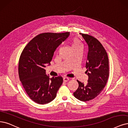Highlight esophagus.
Listing matches in <instances>:
<instances>
[{"mask_svg":"<svg viewBox=\"0 0 128 128\" xmlns=\"http://www.w3.org/2000/svg\"><path fill=\"white\" fill-rule=\"evenodd\" d=\"M69 81V78H66V77H65L63 78V81L65 82H68Z\"/></svg>","mask_w":128,"mask_h":128,"instance_id":"34e87169","label":"esophagus"}]
</instances>
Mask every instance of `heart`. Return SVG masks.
<instances>
[{"label":"heart","mask_w":128,"mask_h":128,"mask_svg":"<svg viewBox=\"0 0 128 128\" xmlns=\"http://www.w3.org/2000/svg\"><path fill=\"white\" fill-rule=\"evenodd\" d=\"M70 43L71 44L72 49H76L78 48H80V47H82V42L78 38H73L70 40Z\"/></svg>","instance_id":"1"}]
</instances>
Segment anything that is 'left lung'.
<instances>
[{"instance_id": "8db88e82", "label": "left lung", "mask_w": 128, "mask_h": 128, "mask_svg": "<svg viewBox=\"0 0 128 128\" xmlns=\"http://www.w3.org/2000/svg\"><path fill=\"white\" fill-rule=\"evenodd\" d=\"M80 34L88 46L86 66L88 80L86 84L77 80L78 88L73 94L78 100L86 102L96 98L105 87L109 76V65L108 54L101 42L91 35Z\"/></svg>"}]
</instances>
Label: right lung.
Masks as SVG:
<instances>
[{
    "mask_svg": "<svg viewBox=\"0 0 128 128\" xmlns=\"http://www.w3.org/2000/svg\"><path fill=\"white\" fill-rule=\"evenodd\" d=\"M69 34L42 33L33 38L22 52L18 64L20 80L27 95L38 104L53 101L63 83L60 76L50 78L44 68L50 64L55 50Z\"/></svg>",
    "mask_w": 128,
    "mask_h": 128,
    "instance_id": "obj_1",
    "label": "right lung"
}]
</instances>
